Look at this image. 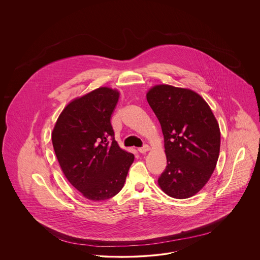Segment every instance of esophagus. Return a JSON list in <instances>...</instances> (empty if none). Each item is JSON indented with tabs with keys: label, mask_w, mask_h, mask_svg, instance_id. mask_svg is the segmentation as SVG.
<instances>
[{
	"label": "esophagus",
	"mask_w": 260,
	"mask_h": 260,
	"mask_svg": "<svg viewBox=\"0 0 260 260\" xmlns=\"http://www.w3.org/2000/svg\"><path fill=\"white\" fill-rule=\"evenodd\" d=\"M138 150V152L139 153H146L147 151H149V146L148 145H144V146H142V147H140V148L137 149Z\"/></svg>",
	"instance_id": "34e87169"
}]
</instances>
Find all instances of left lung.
Here are the masks:
<instances>
[{
    "label": "left lung",
    "instance_id": "left-lung-1",
    "mask_svg": "<svg viewBox=\"0 0 260 260\" xmlns=\"http://www.w3.org/2000/svg\"><path fill=\"white\" fill-rule=\"evenodd\" d=\"M147 101L161 124L167 155L159 185L173 198H189L215 169L219 125L208 103L193 90L160 85L149 90Z\"/></svg>",
    "mask_w": 260,
    "mask_h": 260
}]
</instances>
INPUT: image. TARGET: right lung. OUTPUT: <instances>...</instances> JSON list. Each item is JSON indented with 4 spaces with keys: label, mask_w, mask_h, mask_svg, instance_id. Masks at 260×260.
I'll return each instance as SVG.
<instances>
[{
    "label": "right lung",
    "mask_w": 260,
    "mask_h": 260,
    "mask_svg": "<svg viewBox=\"0 0 260 260\" xmlns=\"http://www.w3.org/2000/svg\"><path fill=\"white\" fill-rule=\"evenodd\" d=\"M118 99L119 92L109 87L75 99L64 108L51 134L62 172L91 201L117 195L135 160L114 137L110 119Z\"/></svg>",
    "instance_id": "right-lung-1"
}]
</instances>
